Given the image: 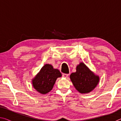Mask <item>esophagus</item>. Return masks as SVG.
I'll list each match as a JSON object with an SVG mask.
<instances>
[{
  "mask_svg": "<svg viewBox=\"0 0 121 121\" xmlns=\"http://www.w3.org/2000/svg\"><path fill=\"white\" fill-rule=\"evenodd\" d=\"M69 74H67V73H63L62 76L65 78H67L68 77Z\"/></svg>",
  "mask_w": 121,
  "mask_h": 121,
  "instance_id": "34e87169",
  "label": "esophagus"
}]
</instances>
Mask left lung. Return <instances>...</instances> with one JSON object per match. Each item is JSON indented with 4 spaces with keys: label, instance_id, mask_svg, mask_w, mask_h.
I'll return each instance as SVG.
<instances>
[{
    "label": "left lung",
    "instance_id": "1",
    "mask_svg": "<svg viewBox=\"0 0 121 121\" xmlns=\"http://www.w3.org/2000/svg\"><path fill=\"white\" fill-rule=\"evenodd\" d=\"M75 89L81 93H87L97 86L99 77L95 75L84 63L81 62L76 67V71L70 75Z\"/></svg>",
    "mask_w": 121,
    "mask_h": 121
}]
</instances>
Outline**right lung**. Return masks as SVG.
I'll use <instances>...</instances> for the list:
<instances>
[{
    "instance_id": "obj_1",
    "label": "right lung",
    "mask_w": 121,
    "mask_h": 121,
    "mask_svg": "<svg viewBox=\"0 0 121 121\" xmlns=\"http://www.w3.org/2000/svg\"><path fill=\"white\" fill-rule=\"evenodd\" d=\"M61 76L58 69H54L52 65L46 64L32 79V85L37 91L45 95L52 90L56 79Z\"/></svg>"
}]
</instances>
